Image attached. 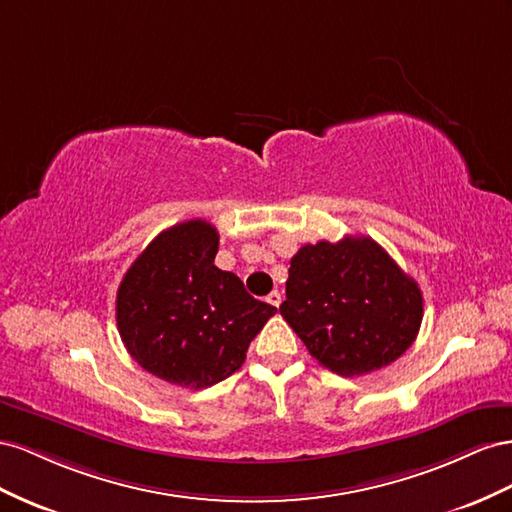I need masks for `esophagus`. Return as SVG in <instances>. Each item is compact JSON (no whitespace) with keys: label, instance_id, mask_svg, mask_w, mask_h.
<instances>
[{"label":"esophagus","instance_id":"1","mask_svg":"<svg viewBox=\"0 0 512 512\" xmlns=\"http://www.w3.org/2000/svg\"><path fill=\"white\" fill-rule=\"evenodd\" d=\"M266 300H268V302H270L272 306H279L283 298H281V294H279V291H276V289H274V291H270V294H268V298H266Z\"/></svg>","mask_w":512,"mask_h":512}]
</instances>
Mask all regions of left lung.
Segmentation results:
<instances>
[{
	"instance_id": "8db88e82",
	"label": "left lung",
	"mask_w": 512,
	"mask_h": 512,
	"mask_svg": "<svg viewBox=\"0 0 512 512\" xmlns=\"http://www.w3.org/2000/svg\"><path fill=\"white\" fill-rule=\"evenodd\" d=\"M281 315L321 367L367 375L405 354L422 321V294L367 236L304 244L291 257Z\"/></svg>"
}]
</instances>
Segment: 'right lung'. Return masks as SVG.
Here are the masks:
<instances>
[{
  "mask_svg": "<svg viewBox=\"0 0 512 512\" xmlns=\"http://www.w3.org/2000/svg\"><path fill=\"white\" fill-rule=\"evenodd\" d=\"M218 233L195 218L145 246L115 300L120 337L141 367L169 384L201 390L236 373L276 313L233 272L218 270Z\"/></svg>",
  "mask_w": 512,
  "mask_h": 512,
  "instance_id": "1",
  "label": "right lung"
}]
</instances>
